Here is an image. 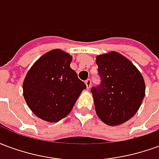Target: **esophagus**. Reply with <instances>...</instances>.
Masks as SVG:
<instances>
[{"instance_id":"obj_1","label":"esophagus","mask_w":159,"mask_h":159,"mask_svg":"<svg viewBox=\"0 0 159 159\" xmlns=\"http://www.w3.org/2000/svg\"><path fill=\"white\" fill-rule=\"evenodd\" d=\"M85 84H86L87 89H89L90 86H91V80L87 79L86 81H85Z\"/></svg>"}]
</instances>
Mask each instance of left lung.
I'll use <instances>...</instances> for the list:
<instances>
[{
	"instance_id": "obj_1",
	"label": "left lung",
	"mask_w": 159,
	"mask_h": 159,
	"mask_svg": "<svg viewBox=\"0 0 159 159\" xmlns=\"http://www.w3.org/2000/svg\"><path fill=\"white\" fill-rule=\"evenodd\" d=\"M100 86L93 87L95 111L107 125L117 126L134 116L142 103L146 84L133 63L117 52L96 57Z\"/></svg>"
}]
</instances>
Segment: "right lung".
I'll return each mask as SVG.
<instances>
[{"label":"right lung","mask_w":159,"mask_h":159,"mask_svg":"<svg viewBox=\"0 0 159 159\" xmlns=\"http://www.w3.org/2000/svg\"><path fill=\"white\" fill-rule=\"evenodd\" d=\"M72 56L53 49L41 56L23 83L26 103L36 117L57 123L71 111L86 85L70 68Z\"/></svg>","instance_id":"1"}]
</instances>
